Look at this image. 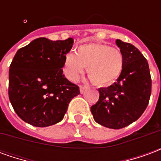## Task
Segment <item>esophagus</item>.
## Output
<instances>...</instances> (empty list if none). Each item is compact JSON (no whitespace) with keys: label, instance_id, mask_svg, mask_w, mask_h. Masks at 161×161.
<instances>
[{"label":"esophagus","instance_id":"1","mask_svg":"<svg viewBox=\"0 0 161 161\" xmlns=\"http://www.w3.org/2000/svg\"><path fill=\"white\" fill-rule=\"evenodd\" d=\"M79 89H80V93H84V91H85V90L87 89V87L86 86H84V85H79Z\"/></svg>","mask_w":161,"mask_h":161}]
</instances>
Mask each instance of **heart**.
I'll return each mask as SVG.
<instances>
[{
	"label": "heart",
	"mask_w": 161,
	"mask_h": 161,
	"mask_svg": "<svg viewBox=\"0 0 161 161\" xmlns=\"http://www.w3.org/2000/svg\"><path fill=\"white\" fill-rule=\"evenodd\" d=\"M87 67L88 76L99 86L114 84L122 73L124 58L115 47L97 42H88L78 46L76 54L67 53L64 59V72L70 81H76Z\"/></svg>",
	"instance_id": "heart-1"
}]
</instances>
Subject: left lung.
<instances>
[{"instance_id":"obj_1","label":"left lung","mask_w":161,"mask_h":161,"mask_svg":"<svg viewBox=\"0 0 161 161\" xmlns=\"http://www.w3.org/2000/svg\"><path fill=\"white\" fill-rule=\"evenodd\" d=\"M124 58L122 73L116 82L100 88L99 100L92 105L94 120L106 128L119 129L133 123L143 114L151 96L152 79L148 63L135 46L116 40Z\"/></svg>"}]
</instances>
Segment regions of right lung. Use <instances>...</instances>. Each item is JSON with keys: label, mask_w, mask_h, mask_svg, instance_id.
Segmentation results:
<instances>
[{"label": "right lung", "mask_w": 161, "mask_h": 161, "mask_svg": "<svg viewBox=\"0 0 161 161\" xmlns=\"http://www.w3.org/2000/svg\"><path fill=\"white\" fill-rule=\"evenodd\" d=\"M73 39L39 38L17 51L9 68L8 97L20 119L35 127L62 121L79 87L63 74L64 57Z\"/></svg>", "instance_id": "obj_1"}]
</instances>
